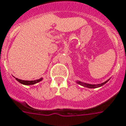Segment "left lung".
Instances as JSON below:
<instances>
[{
  "instance_id": "8db88e82",
  "label": "left lung",
  "mask_w": 126,
  "mask_h": 126,
  "mask_svg": "<svg viewBox=\"0 0 126 126\" xmlns=\"http://www.w3.org/2000/svg\"><path fill=\"white\" fill-rule=\"evenodd\" d=\"M107 81H106L104 83H102L101 84H96V85H93V84H86V83H83V82H77V83L79 84H80L82 86H84V87H86V88H98V87H101L103 85H104L107 82Z\"/></svg>"
}]
</instances>
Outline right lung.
I'll return each instance as SVG.
<instances>
[{"instance_id":"1","label":"right lung","mask_w":126,"mask_h":126,"mask_svg":"<svg viewBox=\"0 0 126 126\" xmlns=\"http://www.w3.org/2000/svg\"><path fill=\"white\" fill-rule=\"evenodd\" d=\"M17 80L19 82H20L21 84H24V85H33V84H36V83L38 82H40L42 80V79H38V80H31V81H29V80H20V79H18L16 78Z\"/></svg>"}]
</instances>
